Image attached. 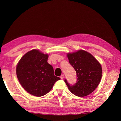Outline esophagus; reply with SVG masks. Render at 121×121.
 I'll return each mask as SVG.
<instances>
[{
	"instance_id": "1",
	"label": "esophagus",
	"mask_w": 121,
	"mask_h": 121,
	"mask_svg": "<svg viewBox=\"0 0 121 121\" xmlns=\"http://www.w3.org/2000/svg\"><path fill=\"white\" fill-rule=\"evenodd\" d=\"M60 78L62 79H63L64 78H65V75H64V74H62V75L60 76Z\"/></svg>"
}]
</instances>
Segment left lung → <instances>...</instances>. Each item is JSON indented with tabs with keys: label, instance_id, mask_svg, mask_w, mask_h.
<instances>
[{
	"label": "left lung",
	"instance_id": "left-lung-1",
	"mask_svg": "<svg viewBox=\"0 0 121 121\" xmlns=\"http://www.w3.org/2000/svg\"><path fill=\"white\" fill-rule=\"evenodd\" d=\"M69 63L76 72V83L71 85L65 79L70 91L76 96L84 97L91 94L101 81V65L91 53L83 50L67 55Z\"/></svg>",
	"mask_w": 121,
	"mask_h": 121
}]
</instances>
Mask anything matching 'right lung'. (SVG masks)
I'll return each instance as SVG.
<instances>
[{
	"label": "right lung",
	"mask_w": 121,
	"mask_h": 121,
	"mask_svg": "<svg viewBox=\"0 0 121 121\" xmlns=\"http://www.w3.org/2000/svg\"><path fill=\"white\" fill-rule=\"evenodd\" d=\"M48 55L38 50L30 51L18 62L16 72L22 86L33 96L41 97L52 89L60 79L54 75L53 68L47 62Z\"/></svg>",
	"instance_id": "1"
}]
</instances>
